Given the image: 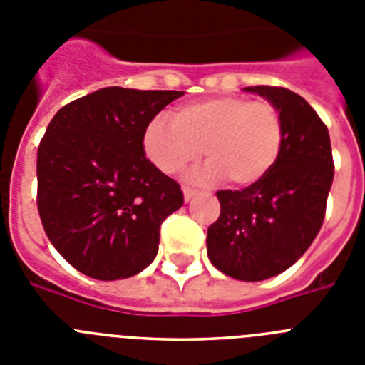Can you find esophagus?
I'll return each instance as SVG.
<instances>
[{"label": "esophagus", "mask_w": 365, "mask_h": 365, "mask_svg": "<svg viewBox=\"0 0 365 365\" xmlns=\"http://www.w3.org/2000/svg\"><path fill=\"white\" fill-rule=\"evenodd\" d=\"M182 193H185V201L190 202L193 197H195V195H197L199 192H197V190L190 188V186H185V188H182Z\"/></svg>", "instance_id": "esophagus-1"}]
</instances>
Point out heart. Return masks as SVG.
I'll return each instance as SVG.
<instances>
[{
  "instance_id": "heart-1",
  "label": "heart",
  "mask_w": 365,
  "mask_h": 365,
  "mask_svg": "<svg viewBox=\"0 0 365 365\" xmlns=\"http://www.w3.org/2000/svg\"><path fill=\"white\" fill-rule=\"evenodd\" d=\"M285 124L265 100L214 96L180 106L172 120L157 117L146 125L144 153L163 173L175 175L201 159L202 179H227L247 188L265 179L278 163Z\"/></svg>"
}]
</instances>
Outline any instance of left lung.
I'll list each match as a JSON object with an SVG mask.
<instances>
[{"mask_svg":"<svg viewBox=\"0 0 365 365\" xmlns=\"http://www.w3.org/2000/svg\"><path fill=\"white\" fill-rule=\"evenodd\" d=\"M245 91L276 106L285 124L278 163L257 185L221 190L219 219L208 227L212 265L241 282H263L292 267L324 222L334 177L329 131L305 98L285 87Z\"/></svg>","mask_w":365,"mask_h":365,"instance_id":"1","label":"left lung"}]
</instances>
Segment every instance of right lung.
<instances>
[{
    "label": "right lung",
    "mask_w": 365,
    "mask_h": 365,
    "mask_svg": "<svg viewBox=\"0 0 365 365\" xmlns=\"http://www.w3.org/2000/svg\"><path fill=\"white\" fill-rule=\"evenodd\" d=\"M185 91L104 87L63 106L38 148V212L63 259L100 282L143 272L185 197L146 159L143 137Z\"/></svg>",
    "instance_id": "obj_1"
}]
</instances>
